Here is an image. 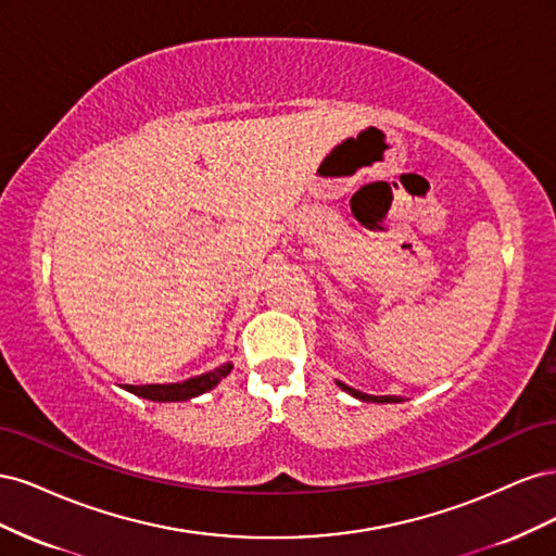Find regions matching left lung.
<instances>
[{"label":"left lung","instance_id":"8db88e82","mask_svg":"<svg viewBox=\"0 0 556 556\" xmlns=\"http://www.w3.org/2000/svg\"><path fill=\"white\" fill-rule=\"evenodd\" d=\"M339 387H341V390H345L348 394L357 396V399H362V401H376V403H396V401H401V399H396V396H371V394H364V392H359V390H352V387H348V384H343V382H339Z\"/></svg>","mask_w":556,"mask_h":556}]
</instances>
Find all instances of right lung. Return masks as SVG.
<instances>
[{
	"instance_id": "add662e5",
	"label": "right lung",
	"mask_w": 556,
	"mask_h": 556,
	"mask_svg": "<svg viewBox=\"0 0 556 556\" xmlns=\"http://www.w3.org/2000/svg\"><path fill=\"white\" fill-rule=\"evenodd\" d=\"M231 368H233V364L227 362L220 368H215V371L190 378L185 382H174V384H125V390L131 392V394H137V396L150 399V401H188L192 396H199V394L213 390V387L220 382L231 371Z\"/></svg>"
}]
</instances>
